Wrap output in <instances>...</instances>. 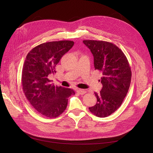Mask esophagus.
<instances>
[{"label": "esophagus", "instance_id": "34e87169", "mask_svg": "<svg viewBox=\"0 0 153 153\" xmlns=\"http://www.w3.org/2000/svg\"><path fill=\"white\" fill-rule=\"evenodd\" d=\"M77 92L78 94H80L81 95L82 94H84L85 92H86V91L84 90V89H77Z\"/></svg>", "mask_w": 153, "mask_h": 153}]
</instances>
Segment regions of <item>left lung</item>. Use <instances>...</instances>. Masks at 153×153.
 <instances>
[{"label":"left lung","instance_id":"obj_1","mask_svg":"<svg viewBox=\"0 0 153 153\" xmlns=\"http://www.w3.org/2000/svg\"><path fill=\"white\" fill-rule=\"evenodd\" d=\"M94 56L95 69L101 71L102 89L94 92L97 103L89 109L99 117H106L121 106L129 88L131 71L126 57L116 45L104 41L84 40Z\"/></svg>","mask_w":153,"mask_h":153}]
</instances>
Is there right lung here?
<instances>
[{
    "mask_svg": "<svg viewBox=\"0 0 153 153\" xmlns=\"http://www.w3.org/2000/svg\"><path fill=\"white\" fill-rule=\"evenodd\" d=\"M73 45V41L67 40L44 43L32 48L25 58L22 74L23 91L31 105L45 117H58L66 110L68 98L75 94L69 88L53 85L48 79Z\"/></svg>",
    "mask_w": 153,
    "mask_h": 153,
    "instance_id": "right-lung-1",
    "label": "right lung"
}]
</instances>
